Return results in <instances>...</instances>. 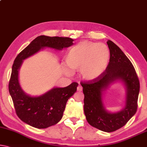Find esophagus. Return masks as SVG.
<instances>
[{"label": "esophagus", "mask_w": 147, "mask_h": 147, "mask_svg": "<svg viewBox=\"0 0 147 147\" xmlns=\"http://www.w3.org/2000/svg\"><path fill=\"white\" fill-rule=\"evenodd\" d=\"M77 89H78V91H82L83 88L81 86V85H78V87H77Z\"/></svg>", "instance_id": "esophagus-1"}]
</instances>
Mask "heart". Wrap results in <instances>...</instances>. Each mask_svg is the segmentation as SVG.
<instances>
[{
    "label": "heart",
    "instance_id": "b5f03b06",
    "mask_svg": "<svg viewBox=\"0 0 147 147\" xmlns=\"http://www.w3.org/2000/svg\"><path fill=\"white\" fill-rule=\"evenodd\" d=\"M110 50L107 45L91 41L80 42L67 53L66 62L69 68L80 70L85 80L98 78L107 69L110 60ZM67 74L71 71L66 68Z\"/></svg>",
    "mask_w": 147,
    "mask_h": 147
}]
</instances>
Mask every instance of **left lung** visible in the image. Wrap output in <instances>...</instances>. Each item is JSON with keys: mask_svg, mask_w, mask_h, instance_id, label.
<instances>
[{"mask_svg": "<svg viewBox=\"0 0 147 147\" xmlns=\"http://www.w3.org/2000/svg\"><path fill=\"white\" fill-rule=\"evenodd\" d=\"M107 44L110 54L107 69L99 78L81 82V85L88 123L99 130L110 133L122 127L136 113L140 84L134 67L125 54L112 40H108ZM118 80L125 84L126 105L121 111L111 113L103 107L102 91L110 83Z\"/></svg>", "mask_w": 147, "mask_h": 147, "instance_id": "obj_1", "label": "left lung"}]
</instances>
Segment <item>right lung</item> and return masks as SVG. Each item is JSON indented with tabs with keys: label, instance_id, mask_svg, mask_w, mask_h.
<instances>
[{
	"label": "right lung",
	"instance_id": "1",
	"mask_svg": "<svg viewBox=\"0 0 147 147\" xmlns=\"http://www.w3.org/2000/svg\"><path fill=\"white\" fill-rule=\"evenodd\" d=\"M69 37L40 35L20 52L13 62L8 89L16 112L19 118L28 125L45 129L57 123L63 116L68 99L77 91L78 83L73 82L66 87H55L39 96H29L19 83V70L23 60L45 47L62 50L73 45Z\"/></svg>",
	"mask_w": 147,
	"mask_h": 147
}]
</instances>
